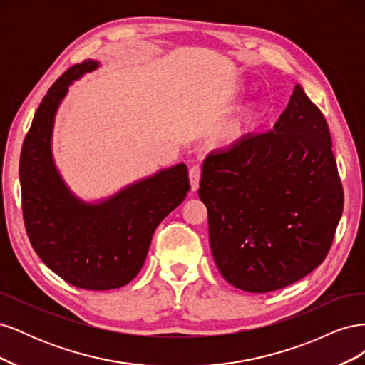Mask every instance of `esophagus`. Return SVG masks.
Wrapping results in <instances>:
<instances>
[{"mask_svg":"<svg viewBox=\"0 0 365 365\" xmlns=\"http://www.w3.org/2000/svg\"><path fill=\"white\" fill-rule=\"evenodd\" d=\"M189 176H190L192 190L196 192L197 187H200V180H201V168H200V165H193V168L189 172Z\"/></svg>","mask_w":365,"mask_h":365,"instance_id":"1","label":"esophagus"}]
</instances>
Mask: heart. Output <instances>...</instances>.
I'll use <instances>...</instances> for the list:
<instances>
[{
    "instance_id": "b5f03b06",
    "label": "heart",
    "mask_w": 365,
    "mask_h": 365,
    "mask_svg": "<svg viewBox=\"0 0 365 365\" xmlns=\"http://www.w3.org/2000/svg\"><path fill=\"white\" fill-rule=\"evenodd\" d=\"M242 93V90L239 86H235L231 90V97H236ZM257 108L254 105L247 106L244 111H242L239 115H236L233 120H230L228 123H225L222 128L219 129L217 138L219 141L225 143V145H235L242 137L245 135V132L254 125V121L257 118Z\"/></svg>"
}]
</instances>
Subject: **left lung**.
Masks as SVG:
<instances>
[{
  "instance_id": "1",
  "label": "left lung",
  "mask_w": 365,
  "mask_h": 365,
  "mask_svg": "<svg viewBox=\"0 0 365 365\" xmlns=\"http://www.w3.org/2000/svg\"><path fill=\"white\" fill-rule=\"evenodd\" d=\"M200 185L215 263L235 288L277 291L326 259L344 195L324 115L298 83L272 129L210 153Z\"/></svg>"
}]
</instances>
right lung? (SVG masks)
<instances>
[{
	"mask_svg": "<svg viewBox=\"0 0 365 365\" xmlns=\"http://www.w3.org/2000/svg\"><path fill=\"white\" fill-rule=\"evenodd\" d=\"M101 67L88 59L54 82L31 121L19 160L23 213L33 250L61 279L90 291L128 284L146 260L153 231L190 190L184 163L160 169L111 196L88 202L54 163V117L68 88Z\"/></svg>",
	"mask_w": 365,
	"mask_h": 365,
	"instance_id": "1",
	"label": "right lung"
}]
</instances>
